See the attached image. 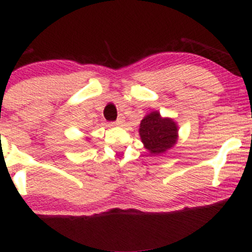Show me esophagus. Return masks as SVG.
I'll list each match as a JSON object with an SVG mask.
<instances>
[{"label": "esophagus", "instance_id": "obj_1", "mask_svg": "<svg viewBox=\"0 0 252 252\" xmlns=\"http://www.w3.org/2000/svg\"><path fill=\"white\" fill-rule=\"evenodd\" d=\"M124 122V117H123V115H120V116H118V118H117V121L115 123L117 124V126H121V124H122Z\"/></svg>", "mask_w": 252, "mask_h": 252}]
</instances>
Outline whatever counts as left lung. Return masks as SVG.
<instances>
[{"mask_svg":"<svg viewBox=\"0 0 252 252\" xmlns=\"http://www.w3.org/2000/svg\"><path fill=\"white\" fill-rule=\"evenodd\" d=\"M140 136L144 147L152 154H161L175 144L178 126L170 118H162L158 111H154L141 122Z\"/></svg>","mask_w":252,"mask_h":252,"instance_id":"left-lung-1","label":"left lung"}]
</instances>
